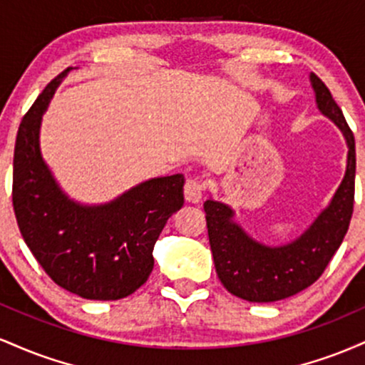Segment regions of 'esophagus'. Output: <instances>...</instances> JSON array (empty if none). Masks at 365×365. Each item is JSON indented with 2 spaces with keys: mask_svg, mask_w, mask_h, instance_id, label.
<instances>
[{
  "mask_svg": "<svg viewBox=\"0 0 365 365\" xmlns=\"http://www.w3.org/2000/svg\"><path fill=\"white\" fill-rule=\"evenodd\" d=\"M202 190H204V185L199 182V180H187L185 183V188H183V194H185V199L188 202L192 204H197L200 202V199H202Z\"/></svg>",
  "mask_w": 365,
  "mask_h": 365,
  "instance_id": "34e87169",
  "label": "esophagus"
}]
</instances>
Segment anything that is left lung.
I'll return each instance as SVG.
<instances>
[{"label":"left lung","mask_w":365,"mask_h":365,"mask_svg":"<svg viewBox=\"0 0 365 365\" xmlns=\"http://www.w3.org/2000/svg\"><path fill=\"white\" fill-rule=\"evenodd\" d=\"M309 81L317 110L340 128L349 148L345 175L328 206L297 238L282 245H267L237 223L235 211L228 204L212 197L204 202L217 278L232 295L247 302H276L311 287L341 245L354 212V133L324 82L314 73Z\"/></svg>","instance_id":"obj_1"}]
</instances>
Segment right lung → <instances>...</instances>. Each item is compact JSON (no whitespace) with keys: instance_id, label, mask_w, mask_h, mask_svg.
<instances>
[{"instance_id":"obj_1","label":"right lung","mask_w":365,"mask_h":365,"mask_svg":"<svg viewBox=\"0 0 365 365\" xmlns=\"http://www.w3.org/2000/svg\"><path fill=\"white\" fill-rule=\"evenodd\" d=\"M72 66L24 116L14 156V209L25 244L49 278L87 300H118L148 282L166 221L183 206L182 173L149 178L104 204H82L60 187L41 153V123Z\"/></svg>"}]
</instances>
